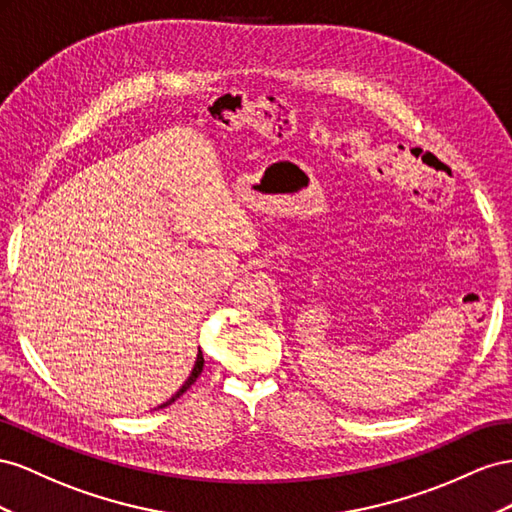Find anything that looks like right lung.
I'll return each mask as SVG.
<instances>
[{"label": "right lung", "mask_w": 512, "mask_h": 512, "mask_svg": "<svg viewBox=\"0 0 512 512\" xmlns=\"http://www.w3.org/2000/svg\"><path fill=\"white\" fill-rule=\"evenodd\" d=\"M201 371H203V354L199 352V354H197V362H195V367H193V373H191V377H188V379H186V382H184V386H182V388H180L178 392H175V394H173V397H171V399H169L167 403H163V405H160V407H167V405H171V403H173L175 399H178V397H182V394H184V392H186L188 388H191V386H193V384L197 382V377L201 375Z\"/></svg>", "instance_id": "right-lung-1"}]
</instances>
